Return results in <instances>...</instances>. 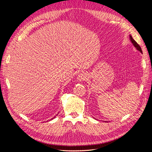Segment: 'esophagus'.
<instances>
[{
    "label": "esophagus",
    "instance_id": "1",
    "mask_svg": "<svg viewBox=\"0 0 152 152\" xmlns=\"http://www.w3.org/2000/svg\"><path fill=\"white\" fill-rule=\"evenodd\" d=\"M87 79V75L86 73H81L79 74L77 77V79L79 81H86V79Z\"/></svg>",
    "mask_w": 152,
    "mask_h": 152
}]
</instances>
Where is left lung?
<instances>
[{"label":"left lung","mask_w":152,"mask_h":152,"mask_svg":"<svg viewBox=\"0 0 152 152\" xmlns=\"http://www.w3.org/2000/svg\"><path fill=\"white\" fill-rule=\"evenodd\" d=\"M129 39L131 40V42H132V44H133V45L135 47V49H136L137 50H139L140 52H141L142 53V49H141V47H140V45L135 41V40L132 38V36L131 35H129Z\"/></svg>","instance_id":"8db88e82"}]
</instances>
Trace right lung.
Returning <instances> with one entry per match:
<instances>
[{
    "instance_id": "add662e5",
    "label": "right lung",
    "mask_w": 152,
    "mask_h": 152,
    "mask_svg": "<svg viewBox=\"0 0 152 152\" xmlns=\"http://www.w3.org/2000/svg\"><path fill=\"white\" fill-rule=\"evenodd\" d=\"M54 118H55V117H54ZM53 118H52V119H53Z\"/></svg>"
}]
</instances>
